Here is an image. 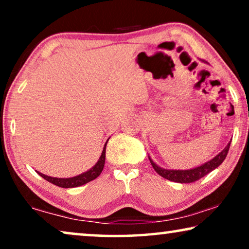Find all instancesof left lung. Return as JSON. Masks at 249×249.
Instances as JSON below:
<instances>
[{
    "label": "left lung",
    "instance_id": "8db88e82",
    "mask_svg": "<svg viewBox=\"0 0 249 249\" xmlns=\"http://www.w3.org/2000/svg\"><path fill=\"white\" fill-rule=\"evenodd\" d=\"M230 142L227 145V147L224 148L222 152L219 153V154H217L214 159L211 160V161L205 163V164L197 166V168L190 169V170H165V169L160 168V166L156 165L151 159L149 158L148 159L153 166V169H154L155 171L158 172L160 176L163 177L164 179H168L170 181L180 182V183H190V182L197 181V180H199L200 178H203L204 176H206L207 173L213 171L214 169H216L217 166L224 161L228 152H229Z\"/></svg>",
    "mask_w": 249,
    "mask_h": 249
}]
</instances>
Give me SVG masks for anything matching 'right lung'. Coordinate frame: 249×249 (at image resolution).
Listing matches in <instances>:
<instances>
[{"label": "right lung", "mask_w": 249, "mask_h": 249, "mask_svg": "<svg viewBox=\"0 0 249 249\" xmlns=\"http://www.w3.org/2000/svg\"><path fill=\"white\" fill-rule=\"evenodd\" d=\"M105 148H107V144L104 145L103 152H102V155L98 162L95 164L93 168H91L89 171L83 173V175H79L77 177H72V178H53V177H49L45 175H42V173L37 172L38 175L44 178L47 181L53 183V185L62 187V188H73V187H79L83 186L85 183L91 181V180L96 179L98 176L101 175L102 170L104 168V163H105Z\"/></svg>", "instance_id": "1"}]
</instances>
